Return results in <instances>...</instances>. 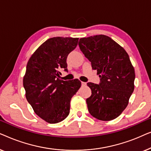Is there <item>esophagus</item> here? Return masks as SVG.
Returning <instances> with one entry per match:
<instances>
[{"instance_id": "esophagus-1", "label": "esophagus", "mask_w": 151, "mask_h": 151, "mask_svg": "<svg viewBox=\"0 0 151 151\" xmlns=\"http://www.w3.org/2000/svg\"><path fill=\"white\" fill-rule=\"evenodd\" d=\"M81 84H82V86H86V82H82Z\"/></svg>"}]
</instances>
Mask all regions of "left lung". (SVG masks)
<instances>
[{
  "label": "left lung",
  "mask_w": 151,
  "mask_h": 151,
  "mask_svg": "<svg viewBox=\"0 0 151 151\" xmlns=\"http://www.w3.org/2000/svg\"><path fill=\"white\" fill-rule=\"evenodd\" d=\"M80 50L100 74V83L88 82L91 95L86 99L88 112L102 121L114 119L127 106L134 90L135 70L126 51L109 36L80 38Z\"/></svg>",
  "instance_id": "left-lung-1"
}]
</instances>
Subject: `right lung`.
<instances>
[{"label": "right lung", "instance_id": "right-lung-1", "mask_svg": "<svg viewBox=\"0 0 151 151\" xmlns=\"http://www.w3.org/2000/svg\"><path fill=\"white\" fill-rule=\"evenodd\" d=\"M78 38L54 37L42 43L29 60L23 78L26 98L47 122L58 123L69 114L71 98L81 82L60 80L61 69L67 71L68 55L76 49Z\"/></svg>", "mask_w": 151, "mask_h": 151}]
</instances>
